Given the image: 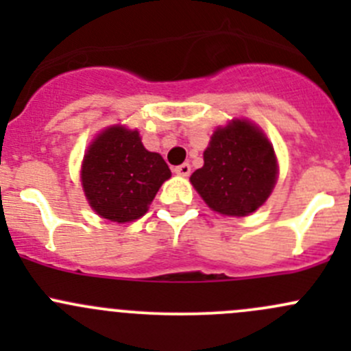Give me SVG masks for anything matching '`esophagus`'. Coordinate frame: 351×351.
<instances>
[{"label":"esophagus","instance_id":"1","mask_svg":"<svg viewBox=\"0 0 351 351\" xmlns=\"http://www.w3.org/2000/svg\"><path fill=\"white\" fill-rule=\"evenodd\" d=\"M175 173H176V175H180V176H189L190 173H192V166H190L189 162H183V165L176 166Z\"/></svg>","mask_w":351,"mask_h":351}]
</instances>
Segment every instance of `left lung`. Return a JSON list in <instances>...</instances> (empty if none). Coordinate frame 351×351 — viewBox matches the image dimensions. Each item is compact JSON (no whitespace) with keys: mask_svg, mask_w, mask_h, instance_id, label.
Instances as JSON below:
<instances>
[{"mask_svg":"<svg viewBox=\"0 0 351 351\" xmlns=\"http://www.w3.org/2000/svg\"><path fill=\"white\" fill-rule=\"evenodd\" d=\"M277 161L267 137L246 120L219 127L204 153V166L190 182L215 212L243 215L256 210L271 193Z\"/></svg>","mask_w":351,"mask_h":351,"instance_id":"left-lung-1","label":"left lung"}]
</instances>
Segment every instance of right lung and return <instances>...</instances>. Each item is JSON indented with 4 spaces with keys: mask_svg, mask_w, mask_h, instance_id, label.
<instances>
[{
    "mask_svg": "<svg viewBox=\"0 0 351 351\" xmlns=\"http://www.w3.org/2000/svg\"><path fill=\"white\" fill-rule=\"evenodd\" d=\"M169 176L165 159L143 146L139 132L119 125L97 137L81 169L90 205L113 222H130L146 214L147 205Z\"/></svg>",
    "mask_w": 351,
    "mask_h": 351,
    "instance_id": "1",
    "label": "right lung"
}]
</instances>
